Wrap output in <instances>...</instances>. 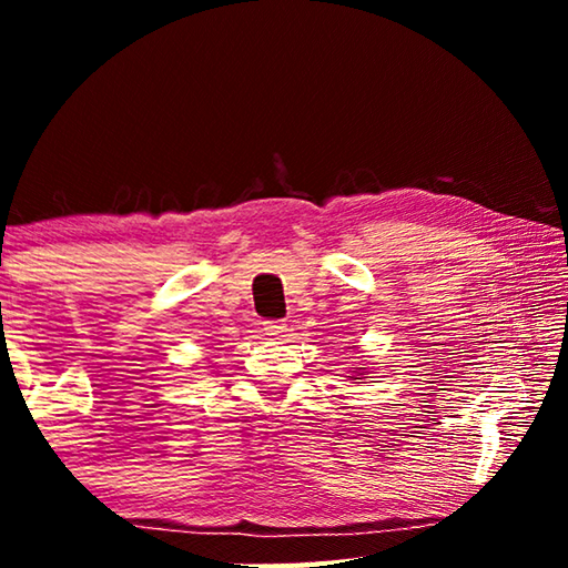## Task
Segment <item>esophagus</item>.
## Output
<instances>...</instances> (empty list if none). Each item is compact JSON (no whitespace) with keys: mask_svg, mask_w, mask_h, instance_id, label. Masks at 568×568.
<instances>
[{"mask_svg":"<svg viewBox=\"0 0 568 568\" xmlns=\"http://www.w3.org/2000/svg\"><path fill=\"white\" fill-rule=\"evenodd\" d=\"M263 325H265V328H263L265 335H271V338H285L287 325L283 321H265Z\"/></svg>","mask_w":568,"mask_h":568,"instance_id":"34e87169","label":"esophagus"}]
</instances>
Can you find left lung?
Listing matches in <instances>:
<instances>
[{
	"mask_svg": "<svg viewBox=\"0 0 568 568\" xmlns=\"http://www.w3.org/2000/svg\"><path fill=\"white\" fill-rule=\"evenodd\" d=\"M348 378H351V376H348ZM355 381H358V378H355Z\"/></svg>",
	"mask_w": 568,
	"mask_h": 568,
	"instance_id": "obj_1",
	"label": "left lung"
}]
</instances>
